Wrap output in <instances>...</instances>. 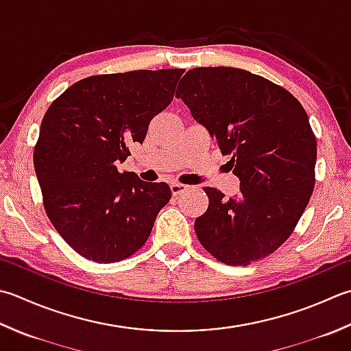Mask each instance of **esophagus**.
<instances>
[{"instance_id":"34e87169","label":"esophagus","mask_w":351,"mask_h":351,"mask_svg":"<svg viewBox=\"0 0 351 351\" xmlns=\"http://www.w3.org/2000/svg\"><path fill=\"white\" fill-rule=\"evenodd\" d=\"M170 189H171V195H173V196H180L181 193H184V191L189 189V185H184V184H181V182H175V184L170 185Z\"/></svg>"}]
</instances>
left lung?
Instances as JSON below:
<instances>
[{
	"instance_id": "1",
	"label": "left lung",
	"mask_w": 351,
	"mask_h": 351,
	"mask_svg": "<svg viewBox=\"0 0 351 351\" xmlns=\"http://www.w3.org/2000/svg\"><path fill=\"white\" fill-rule=\"evenodd\" d=\"M176 97L231 155L240 195L204 187L208 208L195 221L199 242L219 262L248 266L277 251L315 187L317 138L301 103L283 86L231 66L189 70Z\"/></svg>"
}]
</instances>
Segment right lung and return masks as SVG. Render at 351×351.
<instances>
[{"label":"right lung","mask_w":351,"mask_h":351,"mask_svg":"<svg viewBox=\"0 0 351 351\" xmlns=\"http://www.w3.org/2000/svg\"><path fill=\"white\" fill-rule=\"evenodd\" d=\"M185 70L89 75L54 100L40 123L33 162L48 219L82 257L115 263L138 251L171 191L117 164L143 143L173 100Z\"/></svg>","instance_id":"add662e5"}]
</instances>
